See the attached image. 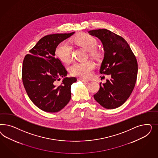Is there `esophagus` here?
Returning <instances> with one entry per match:
<instances>
[{"instance_id": "obj_1", "label": "esophagus", "mask_w": 158, "mask_h": 158, "mask_svg": "<svg viewBox=\"0 0 158 158\" xmlns=\"http://www.w3.org/2000/svg\"><path fill=\"white\" fill-rule=\"evenodd\" d=\"M78 81H83V82H88V81H87V80H86V79H82V78H79V79H78Z\"/></svg>"}]
</instances>
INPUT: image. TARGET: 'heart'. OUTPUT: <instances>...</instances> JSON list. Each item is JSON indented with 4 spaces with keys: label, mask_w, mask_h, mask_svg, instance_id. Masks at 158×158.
<instances>
[{
    "label": "heart",
    "mask_w": 158,
    "mask_h": 158,
    "mask_svg": "<svg viewBox=\"0 0 158 158\" xmlns=\"http://www.w3.org/2000/svg\"><path fill=\"white\" fill-rule=\"evenodd\" d=\"M74 41L91 53H95L98 42L95 38L87 34H79ZM56 54L60 60L64 62L69 61L72 57V46L68 40L63 41L60 43L56 49ZM94 69V64L90 61L85 62H75L72 65L70 70L72 75L89 78L91 77Z\"/></svg>",
    "instance_id": "obj_1"
}]
</instances>
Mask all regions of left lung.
Returning a JSON list of instances; mask_svg holds the SVG:
<instances>
[{
    "instance_id": "8db88e82",
    "label": "left lung",
    "mask_w": 158,
    "mask_h": 158,
    "mask_svg": "<svg viewBox=\"0 0 158 158\" xmlns=\"http://www.w3.org/2000/svg\"><path fill=\"white\" fill-rule=\"evenodd\" d=\"M90 35L102 43L104 56L100 72L110 75L94 95L96 101L106 109H115L123 104L134 89L138 64L129 44L122 37L106 29L91 30Z\"/></svg>"
}]
</instances>
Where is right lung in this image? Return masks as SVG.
Instances as JSON below:
<instances>
[{"mask_svg":"<svg viewBox=\"0 0 158 158\" xmlns=\"http://www.w3.org/2000/svg\"><path fill=\"white\" fill-rule=\"evenodd\" d=\"M74 34L75 32L45 36L24 58L22 69L24 87L31 100L43 111L57 112L71 100V87L77 78L65 77L67 71L56 57L55 52L60 43ZM63 77L62 84L56 85V81Z\"/></svg>","mask_w":158,"mask_h":158,"instance_id":"right-lung-1","label":"right lung"}]
</instances>
